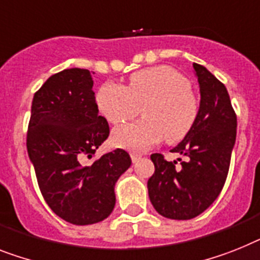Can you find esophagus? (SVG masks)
<instances>
[{"mask_svg": "<svg viewBox=\"0 0 260 260\" xmlns=\"http://www.w3.org/2000/svg\"><path fill=\"white\" fill-rule=\"evenodd\" d=\"M130 156H132L133 164H135V162H137V160H138L139 158H141V155H139V154H135V153H132V154H130Z\"/></svg>", "mask_w": 260, "mask_h": 260, "instance_id": "34e87169", "label": "esophagus"}]
</instances>
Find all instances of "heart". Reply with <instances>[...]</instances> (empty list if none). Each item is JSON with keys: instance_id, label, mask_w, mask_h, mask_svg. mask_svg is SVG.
Returning a JSON list of instances; mask_svg holds the SVG:
<instances>
[{"instance_id": "obj_1", "label": "heart", "mask_w": 260, "mask_h": 260, "mask_svg": "<svg viewBox=\"0 0 260 260\" xmlns=\"http://www.w3.org/2000/svg\"><path fill=\"white\" fill-rule=\"evenodd\" d=\"M98 110L111 123H122L138 114L141 121L119 126L113 142L122 149L145 151L164 138L167 143L184 139L197 123L199 101L188 79L171 66L143 69L128 77L127 85L106 82L95 95Z\"/></svg>"}]
</instances>
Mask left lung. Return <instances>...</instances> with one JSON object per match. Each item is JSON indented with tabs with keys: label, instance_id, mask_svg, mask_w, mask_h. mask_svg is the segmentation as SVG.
Wrapping results in <instances>:
<instances>
[{
	"label": "left lung",
	"instance_id": "8db88e82",
	"mask_svg": "<svg viewBox=\"0 0 260 260\" xmlns=\"http://www.w3.org/2000/svg\"><path fill=\"white\" fill-rule=\"evenodd\" d=\"M198 77L201 105L197 123L171 153L186 156L177 165L151 154L155 171L147 182L154 209L169 219H192L218 198L230 169L237 138V114L226 86L202 65L192 63Z\"/></svg>",
	"mask_w": 260,
	"mask_h": 260
}]
</instances>
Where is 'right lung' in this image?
I'll list each match as a JSON object with an SVG mask.
<instances>
[{
	"label": "right lung",
	"mask_w": 260,
	"mask_h": 260,
	"mask_svg": "<svg viewBox=\"0 0 260 260\" xmlns=\"http://www.w3.org/2000/svg\"><path fill=\"white\" fill-rule=\"evenodd\" d=\"M98 114L93 78L86 69H66L34 94L27 127V154L42 197L53 212L73 224L106 219L115 206L114 186L132 159L117 149L82 166L109 137Z\"/></svg>",
	"instance_id": "obj_1"
}]
</instances>
